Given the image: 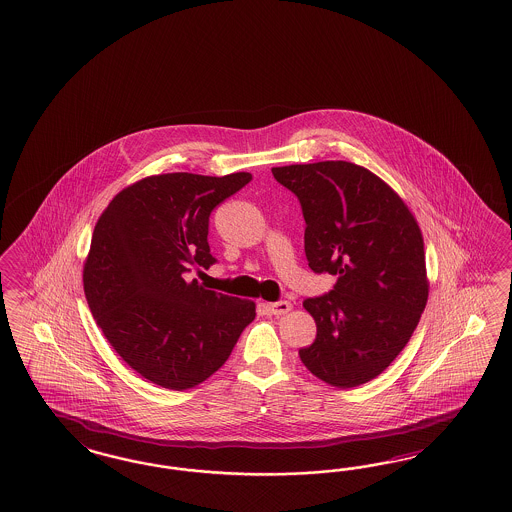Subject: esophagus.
<instances>
[{"instance_id": "esophagus-1", "label": "esophagus", "mask_w": 512, "mask_h": 512, "mask_svg": "<svg viewBox=\"0 0 512 512\" xmlns=\"http://www.w3.org/2000/svg\"><path fill=\"white\" fill-rule=\"evenodd\" d=\"M267 311L275 316L290 313L292 311V303L290 301H275V303H267Z\"/></svg>"}]
</instances>
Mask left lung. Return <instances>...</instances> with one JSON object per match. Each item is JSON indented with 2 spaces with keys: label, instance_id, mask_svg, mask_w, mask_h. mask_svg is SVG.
I'll list each match as a JSON object with an SVG mask.
<instances>
[{
  "label": "left lung",
  "instance_id": "1",
  "mask_svg": "<svg viewBox=\"0 0 512 512\" xmlns=\"http://www.w3.org/2000/svg\"><path fill=\"white\" fill-rule=\"evenodd\" d=\"M271 173L301 203L309 267L337 275L331 292L303 301L316 339L299 358L331 386H360L396 360L424 313L420 228L403 199L360 165L331 160Z\"/></svg>",
  "mask_w": 512,
  "mask_h": 512
}]
</instances>
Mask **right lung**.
<instances>
[{"instance_id": "obj_1", "label": "right lung", "mask_w": 512, "mask_h": 512, "mask_svg": "<svg viewBox=\"0 0 512 512\" xmlns=\"http://www.w3.org/2000/svg\"><path fill=\"white\" fill-rule=\"evenodd\" d=\"M250 173H167L116 194L99 216L84 264V294L118 356L169 390L194 388L230 358L256 305L184 279L209 269V216Z\"/></svg>"}]
</instances>
